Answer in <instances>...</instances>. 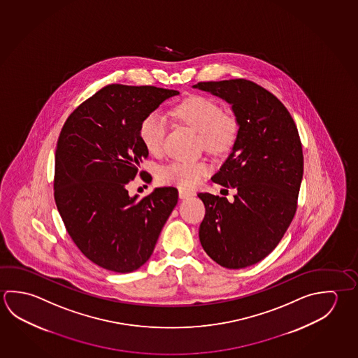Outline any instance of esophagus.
I'll use <instances>...</instances> for the list:
<instances>
[{"label": "esophagus", "mask_w": 358, "mask_h": 358, "mask_svg": "<svg viewBox=\"0 0 358 358\" xmlns=\"http://www.w3.org/2000/svg\"><path fill=\"white\" fill-rule=\"evenodd\" d=\"M178 196H180V199L185 200V199L192 197L194 194H192V192H188V191H185V189H180V191H178Z\"/></svg>", "instance_id": "34e87169"}]
</instances>
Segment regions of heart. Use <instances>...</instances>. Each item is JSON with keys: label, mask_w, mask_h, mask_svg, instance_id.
<instances>
[{"label": "heart", "mask_w": 358, "mask_h": 358, "mask_svg": "<svg viewBox=\"0 0 358 358\" xmlns=\"http://www.w3.org/2000/svg\"><path fill=\"white\" fill-rule=\"evenodd\" d=\"M177 117L200 133L201 143L211 153L224 155L231 151L238 141L240 122L234 113L222 112L217 101L206 95H192L175 109ZM169 122L164 114L153 110L139 124V137L147 151L157 155L164 148ZM210 166L206 162L173 161L158 172L159 181L182 188L200 185Z\"/></svg>", "instance_id": "obj_1"}]
</instances>
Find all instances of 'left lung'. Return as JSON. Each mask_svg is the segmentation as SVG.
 <instances>
[{
  "label": "left lung",
  "mask_w": 358,
  "mask_h": 358,
  "mask_svg": "<svg viewBox=\"0 0 358 358\" xmlns=\"http://www.w3.org/2000/svg\"><path fill=\"white\" fill-rule=\"evenodd\" d=\"M194 87L229 101L240 122L230 156L211 178L238 194L234 202L199 194L206 210L199 235L213 262L243 269L268 257L294 217L304 166L299 133L282 101L257 83L230 79Z\"/></svg>",
  "instance_id": "left-lung-1"
}]
</instances>
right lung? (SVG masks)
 I'll return each instance as SVG.
<instances>
[{"label": "right lung", "instance_id": "1", "mask_svg": "<svg viewBox=\"0 0 358 358\" xmlns=\"http://www.w3.org/2000/svg\"><path fill=\"white\" fill-rule=\"evenodd\" d=\"M177 94L152 85L110 84L83 101L60 132L55 203L71 240L103 269L131 273L141 268L177 205L175 187L156 188L141 200L127 189L148 157L139 137L141 122ZM139 176L152 180L145 171Z\"/></svg>", "mask_w": 358, "mask_h": 358}]
</instances>
